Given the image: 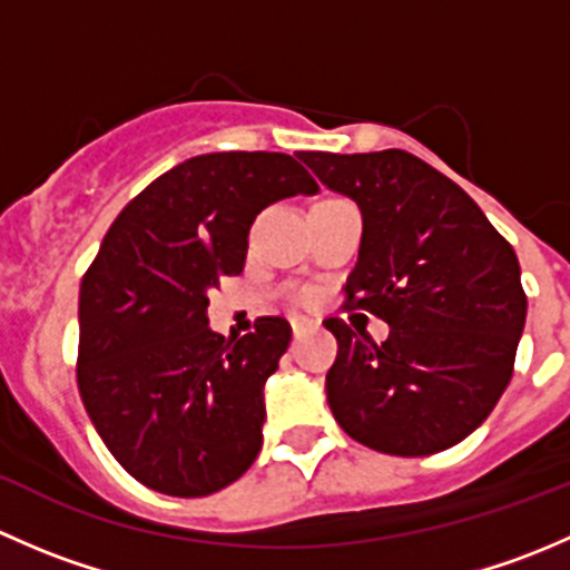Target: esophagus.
Listing matches in <instances>:
<instances>
[{
  "instance_id": "1",
  "label": "esophagus",
  "mask_w": 570,
  "mask_h": 570,
  "mask_svg": "<svg viewBox=\"0 0 570 570\" xmlns=\"http://www.w3.org/2000/svg\"><path fill=\"white\" fill-rule=\"evenodd\" d=\"M289 325H292V333H295V338H301L303 333L314 331V327H317V322L308 320V317H292Z\"/></svg>"
}]
</instances>
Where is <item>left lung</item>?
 <instances>
[{"label": "left lung", "instance_id": "obj_1", "mask_svg": "<svg viewBox=\"0 0 570 570\" xmlns=\"http://www.w3.org/2000/svg\"><path fill=\"white\" fill-rule=\"evenodd\" d=\"M301 159L364 215L342 312L392 327L377 344L355 322H322L338 344L325 381L338 428L383 455L450 450L513 377L527 320L513 245L452 178L400 148Z\"/></svg>", "mask_w": 570, "mask_h": 570}]
</instances>
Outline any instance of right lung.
Segmentation results:
<instances>
[{
    "instance_id": "right-lung-1",
    "label": "right lung",
    "mask_w": 570,
    "mask_h": 570,
    "mask_svg": "<svg viewBox=\"0 0 570 570\" xmlns=\"http://www.w3.org/2000/svg\"><path fill=\"white\" fill-rule=\"evenodd\" d=\"M289 154L223 151L176 165L124 206L79 286L77 386L96 433L146 488L209 497L262 450L264 381L289 322L258 317L239 342L206 306L239 275L264 206L314 195Z\"/></svg>"
}]
</instances>
